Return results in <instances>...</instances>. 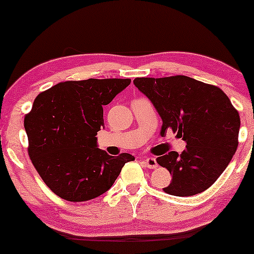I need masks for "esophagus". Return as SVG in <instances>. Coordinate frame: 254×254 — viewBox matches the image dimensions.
<instances>
[{
  "mask_svg": "<svg viewBox=\"0 0 254 254\" xmlns=\"http://www.w3.org/2000/svg\"><path fill=\"white\" fill-rule=\"evenodd\" d=\"M143 163L145 164V166H147V168H149V169H156L158 166L157 161H156V158H154V157L145 158Z\"/></svg>",
  "mask_w": 254,
  "mask_h": 254,
  "instance_id": "esophagus-1",
  "label": "esophagus"
}]
</instances>
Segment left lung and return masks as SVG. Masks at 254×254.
<instances>
[{
    "instance_id": "obj_1",
    "label": "left lung",
    "mask_w": 254,
    "mask_h": 254,
    "mask_svg": "<svg viewBox=\"0 0 254 254\" xmlns=\"http://www.w3.org/2000/svg\"><path fill=\"white\" fill-rule=\"evenodd\" d=\"M134 84L162 118V136L172 129L187 144L180 155L170 151L157 158L172 176L164 192L190 196L209 189L238 147L241 119L228 96L217 86L183 75L137 77Z\"/></svg>"
}]
</instances>
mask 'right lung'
Listing matches in <instances>:
<instances>
[{"instance_id": "1", "label": "right lung", "mask_w": 254, "mask_h": 254, "mask_svg": "<svg viewBox=\"0 0 254 254\" xmlns=\"http://www.w3.org/2000/svg\"><path fill=\"white\" fill-rule=\"evenodd\" d=\"M130 84L129 78L67 81L39 93L24 119L32 164L48 189L82 202L109 190L130 154L117 157L97 147L103 106Z\"/></svg>"}]
</instances>
